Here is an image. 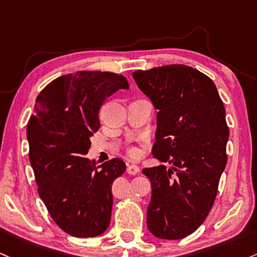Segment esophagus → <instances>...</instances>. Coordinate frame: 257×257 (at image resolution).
<instances>
[{
    "label": "esophagus",
    "mask_w": 257,
    "mask_h": 257,
    "mask_svg": "<svg viewBox=\"0 0 257 257\" xmlns=\"http://www.w3.org/2000/svg\"><path fill=\"white\" fill-rule=\"evenodd\" d=\"M140 172V168L138 167L137 165H128V167H126V173L128 174H133V176H135V174H138Z\"/></svg>",
    "instance_id": "esophagus-1"
}]
</instances>
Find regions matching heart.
<instances>
[{"label":"heart","mask_w":257,"mask_h":257,"mask_svg":"<svg viewBox=\"0 0 257 257\" xmlns=\"http://www.w3.org/2000/svg\"><path fill=\"white\" fill-rule=\"evenodd\" d=\"M126 152H128V155L131 157H138L140 155V150L134 145H129L128 148H126Z\"/></svg>","instance_id":"1"}]
</instances>
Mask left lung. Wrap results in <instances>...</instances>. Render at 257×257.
Instances as JSON below:
<instances>
[{"mask_svg":"<svg viewBox=\"0 0 257 257\" xmlns=\"http://www.w3.org/2000/svg\"><path fill=\"white\" fill-rule=\"evenodd\" d=\"M133 78L157 109L152 155L172 165L143 170L152 189L148 228L177 240L195 232L215 202L227 163L225 109L215 83L184 64L135 70Z\"/></svg>","mask_w":257,"mask_h":257,"instance_id":"obj_1","label":"left lung"}]
</instances>
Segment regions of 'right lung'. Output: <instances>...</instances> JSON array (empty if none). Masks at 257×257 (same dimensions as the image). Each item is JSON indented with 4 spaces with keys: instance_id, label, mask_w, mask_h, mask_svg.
Segmentation results:
<instances>
[{
    "instance_id": "1",
    "label": "right lung",
    "mask_w": 257,
    "mask_h": 257,
    "mask_svg": "<svg viewBox=\"0 0 257 257\" xmlns=\"http://www.w3.org/2000/svg\"><path fill=\"white\" fill-rule=\"evenodd\" d=\"M119 89H129V84L115 73L62 75L39 94L28 123L39 196L56 224L77 238L100 235L111 222L112 184L125 163L112 159L96 167L85 155L100 128V107Z\"/></svg>"
}]
</instances>
